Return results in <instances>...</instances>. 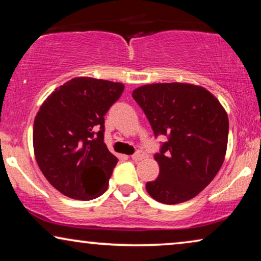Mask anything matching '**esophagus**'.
<instances>
[{
	"label": "esophagus",
	"mask_w": 261,
	"mask_h": 261,
	"mask_svg": "<svg viewBox=\"0 0 261 261\" xmlns=\"http://www.w3.org/2000/svg\"><path fill=\"white\" fill-rule=\"evenodd\" d=\"M146 156H147V154H146L145 152H142V151H138L137 153H134V154L132 155V159L135 160V162H139V160L145 159Z\"/></svg>",
	"instance_id": "1"
}]
</instances>
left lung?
<instances>
[{
    "mask_svg": "<svg viewBox=\"0 0 261 261\" xmlns=\"http://www.w3.org/2000/svg\"><path fill=\"white\" fill-rule=\"evenodd\" d=\"M132 96L154 137H167L154 154L159 176L146 183L148 195L164 204L194 198L223 164L229 130L226 110L206 89L187 83L147 84Z\"/></svg>",
    "mask_w": 261,
    "mask_h": 261,
    "instance_id": "1",
    "label": "left lung"
}]
</instances>
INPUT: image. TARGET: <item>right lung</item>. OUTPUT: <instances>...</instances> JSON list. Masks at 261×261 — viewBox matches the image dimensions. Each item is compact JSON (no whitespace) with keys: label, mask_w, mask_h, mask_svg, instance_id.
Listing matches in <instances>:
<instances>
[{"label":"right lung","mask_w":261,"mask_h":261,"mask_svg":"<svg viewBox=\"0 0 261 261\" xmlns=\"http://www.w3.org/2000/svg\"><path fill=\"white\" fill-rule=\"evenodd\" d=\"M124 85L77 77L57 88L35 116L33 147L52 187L73 199H94L108 188L117 158L105 144V115Z\"/></svg>","instance_id":"right-lung-1"}]
</instances>
